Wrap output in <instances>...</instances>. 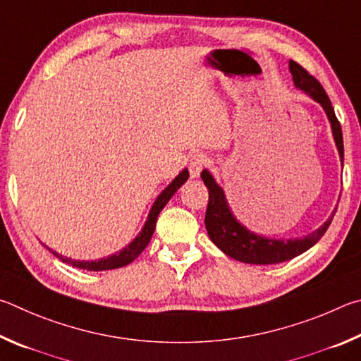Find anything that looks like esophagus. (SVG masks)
Returning a JSON list of instances; mask_svg holds the SVG:
<instances>
[{
	"label": "esophagus",
	"instance_id": "obj_1",
	"mask_svg": "<svg viewBox=\"0 0 361 361\" xmlns=\"http://www.w3.org/2000/svg\"><path fill=\"white\" fill-rule=\"evenodd\" d=\"M206 164H207L206 155H203V154L193 155L190 158V161H188V171H190V176L192 177H198L200 173H201V169H203Z\"/></svg>",
	"mask_w": 361,
	"mask_h": 361
}]
</instances>
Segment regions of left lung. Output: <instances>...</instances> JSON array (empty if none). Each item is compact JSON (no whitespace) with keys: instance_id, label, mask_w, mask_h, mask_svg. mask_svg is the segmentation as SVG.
Returning <instances> with one entry per match:
<instances>
[{"instance_id":"obj_1","label":"left lung","mask_w":361,"mask_h":361,"mask_svg":"<svg viewBox=\"0 0 361 361\" xmlns=\"http://www.w3.org/2000/svg\"><path fill=\"white\" fill-rule=\"evenodd\" d=\"M288 69L292 73L293 84L298 90L305 92L307 97H311L314 101L324 107L328 120L331 125V133L334 137V144L339 152L341 164H344V142H343V130H341V123L338 122L336 114L331 106V101L325 93L324 87L320 82L309 74L305 68L300 66L298 63L290 60ZM201 179H203L204 185L209 190V203H207L206 209V230L209 235L211 241L217 245V247L231 258L238 262L249 263V264H274L282 263L292 258L301 255L312 247L319 239L325 235L328 226H330L331 220L334 217V212L328 217L326 222L314 230L309 235L302 238H290V239H276V238H267L257 233L250 231L247 226H244L239 220L235 217V214L230 209L228 201H226L224 188L220 187L214 176L207 169H203L201 173Z\"/></svg>"}]
</instances>
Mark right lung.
I'll list each match as a JSON object with an SVG mask.
<instances>
[{
    "mask_svg": "<svg viewBox=\"0 0 361 361\" xmlns=\"http://www.w3.org/2000/svg\"><path fill=\"white\" fill-rule=\"evenodd\" d=\"M188 179V169L184 168L179 173V176H176L173 182L164 188V190L158 195L157 200L154 201V204H152L150 211H149V216L147 220H145V224L142 226V230L139 231V235L133 239V241L123 247L122 250L116 252L114 255H109L106 258H99V260H92V262H84V260H73V258H68V257H63L59 255L54 250H49L52 252L55 257H59L61 262H65L68 264H73L75 268H80V269H87V271H107V269H116V268H122L125 264L131 263L135 258L139 257V254L147 247V244L150 243V238L154 235L155 231V225H157V217L158 214L161 212V209L164 206H166L168 201L173 198V195L179 190L180 185H184Z\"/></svg>",
    "mask_w": 361,
    "mask_h": 361,
    "instance_id": "obj_1",
    "label": "right lung"
}]
</instances>
